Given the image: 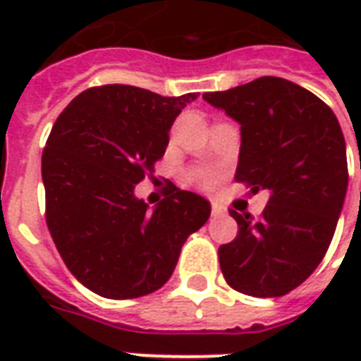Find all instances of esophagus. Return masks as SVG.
<instances>
[{
	"mask_svg": "<svg viewBox=\"0 0 361 361\" xmlns=\"http://www.w3.org/2000/svg\"><path fill=\"white\" fill-rule=\"evenodd\" d=\"M211 214H212V216H214V219H220V216H226V209H224L222 204L214 203V201H212V203H211Z\"/></svg>",
	"mask_w": 361,
	"mask_h": 361,
	"instance_id": "obj_1",
	"label": "esophagus"
}]
</instances>
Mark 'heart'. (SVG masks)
Listing matches in <instances>:
<instances>
[{"label":"heart","mask_w":361,"mask_h":361,"mask_svg":"<svg viewBox=\"0 0 361 361\" xmlns=\"http://www.w3.org/2000/svg\"><path fill=\"white\" fill-rule=\"evenodd\" d=\"M199 181L203 183L204 188H211L212 183H214V176H212V173H207V172L199 173Z\"/></svg>","instance_id":"1"}]
</instances>
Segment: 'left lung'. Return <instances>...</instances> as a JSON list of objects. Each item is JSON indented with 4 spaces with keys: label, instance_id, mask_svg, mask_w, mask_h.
Masks as SVG:
<instances>
[{
    "label": "left lung",
    "instance_id": "obj_1",
    "mask_svg": "<svg viewBox=\"0 0 361 361\" xmlns=\"http://www.w3.org/2000/svg\"><path fill=\"white\" fill-rule=\"evenodd\" d=\"M203 98L242 126L235 181L269 191L259 219L230 211L238 235L219 247L230 286L280 298L325 257L341 216L348 162L338 119L321 98L280 77H259Z\"/></svg>",
    "mask_w": 361,
    "mask_h": 361
}]
</instances>
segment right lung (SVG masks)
Listing matches in <instances>:
<instances>
[{
  "label": "right lung",
  "mask_w": 361,
  "mask_h": 361,
  "mask_svg": "<svg viewBox=\"0 0 361 361\" xmlns=\"http://www.w3.org/2000/svg\"><path fill=\"white\" fill-rule=\"evenodd\" d=\"M197 92L160 96L131 85L82 90L59 114L42 152L46 224L67 269L110 300L152 294L211 203L173 183L150 211L135 185L164 157L170 127Z\"/></svg>",
  "instance_id": "right-lung-1"
}]
</instances>
